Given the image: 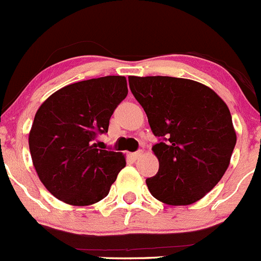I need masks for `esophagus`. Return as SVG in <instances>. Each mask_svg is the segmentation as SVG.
Here are the masks:
<instances>
[{
    "label": "esophagus",
    "instance_id": "esophagus-1",
    "mask_svg": "<svg viewBox=\"0 0 261 261\" xmlns=\"http://www.w3.org/2000/svg\"><path fill=\"white\" fill-rule=\"evenodd\" d=\"M142 154H143V151H142V149H139V151H136V152H133V153H130V157L133 160H137V159H139Z\"/></svg>",
    "mask_w": 261,
    "mask_h": 261
}]
</instances>
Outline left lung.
Here are the masks:
<instances>
[{
    "instance_id": "left-lung-1",
    "label": "left lung",
    "mask_w": 261,
    "mask_h": 261,
    "mask_svg": "<svg viewBox=\"0 0 261 261\" xmlns=\"http://www.w3.org/2000/svg\"><path fill=\"white\" fill-rule=\"evenodd\" d=\"M133 96L148 118L160 162L146 179L149 193L171 205L202 199L222 179L236 144L223 100L199 82L169 76L128 77Z\"/></svg>"
}]
</instances>
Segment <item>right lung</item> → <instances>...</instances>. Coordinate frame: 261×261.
<instances>
[{
  "label": "right lung",
  "mask_w": 261,
  "mask_h": 261,
  "mask_svg": "<svg viewBox=\"0 0 261 261\" xmlns=\"http://www.w3.org/2000/svg\"><path fill=\"white\" fill-rule=\"evenodd\" d=\"M128 94L127 79L105 76L68 85L40 105L29 134L33 164L44 187L72 205L104 199L125 159L100 149L97 136Z\"/></svg>",
  "instance_id": "obj_1"
}]
</instances>
